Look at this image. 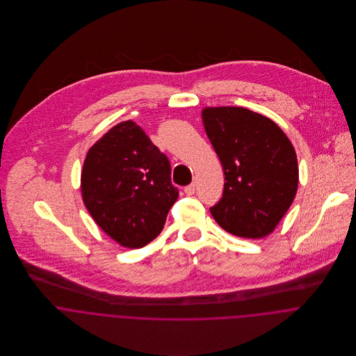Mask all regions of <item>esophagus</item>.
I'll list each match as a JSON object with an SVG mask.
<instances>
[{"label": "esophagus", "mask_w": 356, "mask_h": 356, "mask_svg": "<svg viewBox=\"0 0 356 356\" xmlns=\"http://www.w3.org/2000/svg\"><path fill=\"white\" fill-rule=\"evenodd\" d=\"M196 188H197V184L196 182H192L191 185H188L186 188H185V193L186 195H195V192H196Z\"/></svg>", "instance_id": "obj_1"}]
</instances>
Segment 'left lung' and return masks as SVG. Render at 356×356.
<instances>
[{
	"instance_id": "left-lung-1",
	"label": "left lung",
	"mask_w": 356,
	"mask_h": 356,
	"mask_svg": "<svg viewBox=\"0 0 356 356\" xmlns=\"http://www.w3.org/2000/svg\"><path fill=\"white\" fill-rule=\"evenodd\" d=\"M204 129L225 172L216 223L243 238L274 232L293 203L299 185L295 148L270 118L243 106H207Z\"/></svg>"
}]
</instances>
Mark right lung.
<instances>
[{"instance_id": "1", "label": "right lung", "mask_w": 356, "mask_h": 356, "mask_svg": "<svg viewBox=\"0 0 356 356\" xmlns=\"http://www.w3.org/2000/svg\"><path fill=\"white\" fill-rule=\"evenodd\" d=\"M82 200L102 230L124 248H143L163 230L178 199L164 153L133 120L109 129L89 149Z\"/></svg>"}]
</instances>
